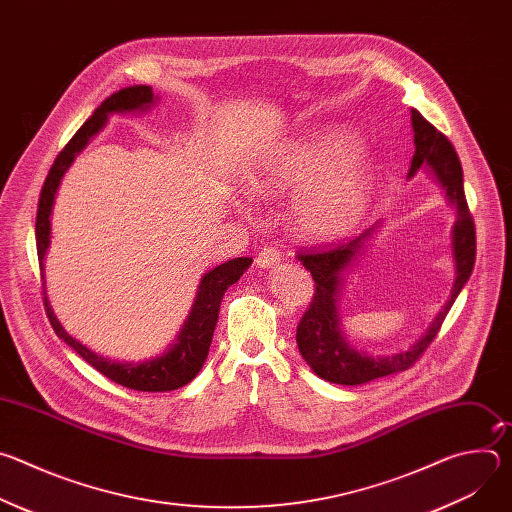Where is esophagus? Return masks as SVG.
Masks as SVG:
<instances>
[{"instance_id":"1","label":"esophagus","mask_w":512,"mask_h":512,"mask_svg":"<svg viewBox=\"0 0 512 512\" xmlns=\"http://www.w3.org/2000/svg\"><path fill=\"white\" fill-rule=\"evenodd\" d=\"M255 261H257L259 267L271 269V267H275V265L281 263V253H279L277 247H265V249H261V253L257 255Z\"/></svg>"}]
</instances>
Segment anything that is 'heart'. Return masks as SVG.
Returning a JSON list of instances; mask_svg holds the SVG:
<instances>
[{
    "mask_svg": "<svg viewBox=\"0 0 512 512\" xmlns=\"http://www.w3.org/2000/svg\"><path fill=\"white\" fill-rule=\"evenodd\" d=\"M358 150V139L324 131L289 141L261 160L247 176L257 200H277L301 190L294 218L304 237L334 241L344 237L369 208L375 164Z\"/></svg>",
    "mask_w": 512,
    "mask_h": 512,
    "instance_id": "1",
    "label": "heart"
}]
</instances>
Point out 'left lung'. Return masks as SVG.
<instances>
[{
    "label": "left lung",
    "instance_id": "obj_1",
    "mask_svg": "<svg viewBox=\"0 0 512 512\" xmlns=\"http://www.w3.org/2000/svg\"><path fill=\"white\" fill-rule=\"evenodd\" d=\"M411 125L415 154L407 176L411 178L419 168H429L435 174L437 182L442 184L450 204L456 206V223L452 229L456 281L452 287V296L446 302L444 310L431 322L427 332L411 348L391 356H369L367 352L354 350L346 340L340 328L342 324L338 314V300L342 271L352 263V259L364 247V241L373 235L375 227L364 231L356 239L340 243L336 247L300 253L298 259L312 273L316 289L310 308L304 312L298 324L296 342L300 354L310 364V369L320 379L336 385H364L413 367L417 358L433 342L437 332H440L452 304L456 302L458 294L470 279L474 269L476 229L464 194L460 158L450 139L442 131H437L427 119H423V115L417 109H411Z\"/></svg>",
    "mask_w": 512,
    "mask_h": 512
}]
</instances>
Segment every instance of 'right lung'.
I'll return each instance as SVG.
<instances>
[{"mask_svg":"<svg viewBox=\"0 0 512 512\" xmlns=\"http://www.w3.org/2000/svg\"><path fill=\"white\" fill-rule=\"evenodd\" d=\"M154 103H156L154 91L152 87H145V85H135V87H127L113 93L93 111V115L85 121V125L72 135V139L64 145V150L56 156L46 176V182L42 186L40 200H38V214H36V247H38L40 271H44L42 263H44L46 249L50 245V214H52L54 196L68 166L75 162L77 154L85 150V145L91 141V137L105 127L109 115L148 111ZM251 261H253L251 257H237L223 265H216L214 269L204 273L198 285V294L190 310V316L184 322L176 342L162 356L143 360V362H125V360L105 358L93 352L91 348H87L85 344H81L79 340L72 338L54 316L46 298V289H44V308L56 336L64 340L70 348H75L79 356H83L93 369H97L107 379L133 391H145V393L174 391L188 385L202 369V364L208 356V348L212 342L214 326L218 322V310H221V300L225 296V291L239 281V277L249 269ZM42 279H44V273H42Z\"/></svg>","mask_w":512,"mask_h":512,"instance_id":"obj_1","label":"right lung"}]
</instances>
